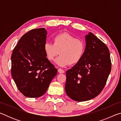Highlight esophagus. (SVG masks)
<instances>
[{
	"mask_svg": "<svg viewBox=\"0 0 121 121\" xmlns=\"http://www.w3.org/2000/svg\"><path fill=\"white\" fill-rule=\"evenodd\" d=\"M58 71H59V73H64V72H65V71L63 70V69H61V68H59V69H58Z\"/></svg>",
	"mask_w": 121,
	"mask_h": 121,
	"instance_id": "obj_1",
	"label": "esophagus"
}]
</instances>
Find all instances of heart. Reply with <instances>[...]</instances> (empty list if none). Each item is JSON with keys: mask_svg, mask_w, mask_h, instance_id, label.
Here are the masks:
<instances>
[{"mask_svg": "<svg viewBox=\"0 0 121 121\" xmlns=\"http://www.w3.org/2000/svg\"><path fill=\"white\" fill-rule=\"evenodd\" d=\"M53 44L46 43L44 51L47 59L51 61L60 53L61 56L56 61L59 66H65L69 63L76 64L85 54V42L68 32L56 35L53 37Z\"/></svg>", "mask_w": 121, "mask_h": 121, "instance_id": "b5f03b06", "label": "heart"}]
</instances>
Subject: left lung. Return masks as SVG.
Listing matches in <instances>:
<instances>
[{
    "label": "left lung",
    "instance_id": "8db88e82",
    "mask_svg": "<svg viewBox=\"0 0 121 121\" xmlns=\"http://www.w3.org/2000/svg\"><path fill=\"white\" fill-rule=\"evenodd\" d=\"M85 39L86 50L82 59L66 71L65 92L76 101L89 100L99 95L112 68L106 45L91 32Z\"/></svg>",
    "mask_w": 121,
    "mask_h": 121
}]
</instances>
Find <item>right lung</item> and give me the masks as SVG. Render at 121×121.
<instances>
[{
	"label": "right lung",
	"instance_id": "right-lung-1",
	"mask_svg": "<svg viewBox=\"0 0 121 121\" xmlns=\"http://www.w3.org/2000/svg\"><path fill=\"white\" fill-rule=\"evenodd\" d=\"M46 35L44 28L31 30L20 38L12 52V76L26 97L44 95L58 71L45 54Z\"/></svg>",
	"mask_w": 121,
	"mask_h": 121
}]
</instances>
